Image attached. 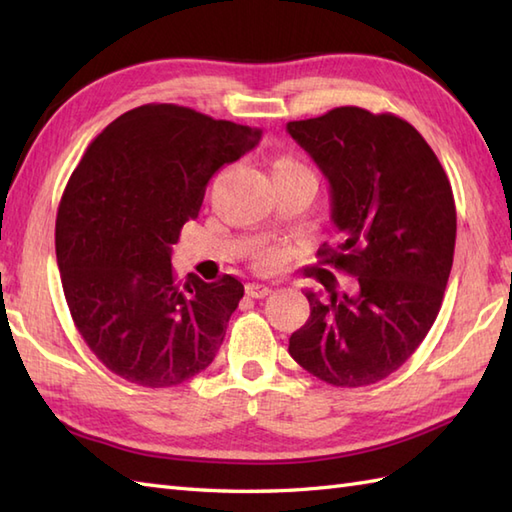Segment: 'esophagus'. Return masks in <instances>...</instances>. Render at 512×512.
Returning a JSON list of instances; mask_svg holds the SVG:
<instances>
[{
    "label": "esophagus",
    "instance_id": "34e87169",
    "mask_svg": "<svg viewBox=\"0 0 512 512\" xmlns=\"http://www.w3.org/2000/svg\"><path fill=\"white\" fill-rule=\"evenodd\" d=\"M270 286H266V284H246V295L248 297H253V299H264V297H268L270 295Z\"/></svg>",
    "mask_w": 512,
    "mask_h": 512
}]
</instances>
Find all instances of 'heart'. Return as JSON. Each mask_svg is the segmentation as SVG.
<instances>
[{
    "label": "heart",
    "mask_w": 512,
    "mask_h": 512,
    "mask_svg": "<svg viewBox=\"0 0 512 512\" xmlns=\"http://www.w3.org/2000/svg\"><path fill=\"white\" fill-rule=\"evenodd\" d=\"M279 176H310V178H314V173H312L308 162H303L297 156L286 154V156H279L273 162V178H279ZM270 262H273V257L264 259V264H270Z\"/></svg>",
    "instance_id": "heart-1"
}]
</instances>
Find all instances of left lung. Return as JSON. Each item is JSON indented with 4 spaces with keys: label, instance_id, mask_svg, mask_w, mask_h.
Listing matches in <instances>:
<instances>
[{
    "label": "left lung",
    "instance_id": "obj_1",
    "mask_svg": "<svg viewBox=\"0 0 512 512\" xmlns=\"http://www.w3.org/2000/svg\"><path fill=\"white\" fill-rule=\"evenodd\" d=\"M286 129L330 182L341 239L319 257L356 277L347 292L321 279L325 299L306 292L310 319L288 352L328 385H374L418 350L440 312L458 228L451 182L418 129L394 114L334 107Z\"/></svg>",
    "mask_w": 512,
    "mask_h": 512
}]
</instances>
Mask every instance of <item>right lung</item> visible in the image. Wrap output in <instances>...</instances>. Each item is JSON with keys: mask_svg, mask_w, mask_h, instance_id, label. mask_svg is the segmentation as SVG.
I'll return each mask as SVG.
<instances>
[{"mask_svg": "<svg viewBox=\"0 0 512 512\" xmlns=\"http://www.w3.org/2000/svg\"><path fill=\"white\" fill-rule=\"evenodd\" d=\"M262 132L171 103L140 105L96 136L57 213V262L76 330L112 374L173 387L211 365L242 281H180L171 246L213 173Z\"/></svg>", "mask_w": 512, "mask_h": 512, "instance_id": "obj_1", "label": "right lung"}]
</instances>
